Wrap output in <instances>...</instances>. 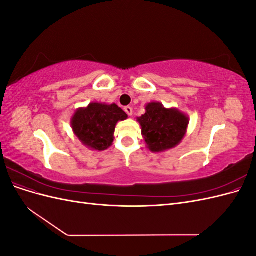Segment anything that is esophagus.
Segmentation results:
<instances>
[{"label":"esophagus","mask_w":256,"mask_h":256,"mask_svg":"<svg viewBox=\"0 0 256 256\" xmlns=\"http://www.w3.org/2000/svg\"><path fill=\"white\" fill-rule=\"evenodd\" d=\"M124 110H125V112H126L129 116L132 115V108H131V106H125V109H124Z\"/></svg>","instance_id":"obj_1"}]
</instances>
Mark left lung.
Wrapping results in <instances>:
<instances>
[{"instance_id":"1","label":"left lung","mask_w":256,"mask_h":256,"mask_svg":"<svg viewBox=\"0 0 256 256\" xmlns=\"http://www.w3.org/2000/svg\"><path fill=\"white\" fill-rule=\"evenodd\" d=\"M145 110L138 122L150 152H164L182 142L189 124L187 116L177 109H166L160 102H150Z\"/></svg>"}]
</instances>
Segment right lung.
Listing matches in <instances>:
<instances>
[{"label": "right lung", "instance_id": "right-lung-1", "mask_svg": "<svg viewBox=\"0 0 256 256\" xmlns=\"http://www.w3.org/2000/svg\"><path fill=\"white\" fill-rule=\"evenodd\" d=\"M128 115L115 104L92 102L76 110L72 118V127L76 138L88 148L106 150L112 145L118 122Z\"/></svg>", "mask_w": 256, "mask_h": 256}]
</instances>
